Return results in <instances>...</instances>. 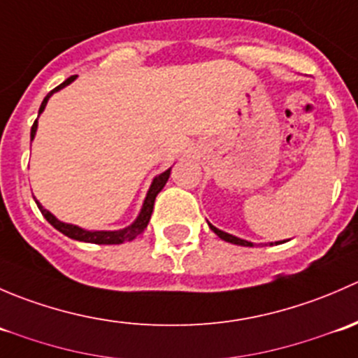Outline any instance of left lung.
Listing matches in <instances>:
<instances>
[{
    "instance_id": "8db88e82",
    "label": "left lung",
    "mask_w": 358,
    "mask_h": 358,
    "mask_svg": "<svg viewBox=\"0 0 358 358\" xmlns=\"http://www.w3.org/2000/svg\"><path fill=\"white\" fill-rule=\"evenodd\" d=\"M209 229H211L213 232H215L216 236L220 237V239L227 241V243L237 244V246H249V248L252 246V243H248V241H244V239H239V237H236V236H230V234H227V232H222V230H220V229H216V227H213L211 223H209ZM275 244H279V243H275Z\"/></svg>"
}]
</instances>
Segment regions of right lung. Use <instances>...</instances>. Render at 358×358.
I'll return each mask as SVG.
<instances>
[{"instance_id": "add662e5", "label": "right lung", "mask_w": 358, "mask_h": 358, "mask_svg": "<svg viewBox=\"0 0 358 358\" xmlns=\"http://www.w3.org/2000/svg\"><path fill=\"white\" fill-rule=\"evenodd\" d=\"M74 79H76V76H71V78H67L66 81L62 83V85H59L55 90H52V92H50L48 95L45 96V100H43L41 107H39V114L45 110V106H46V102H48L50 96H52L55 92H59L60 88H64V86L71 85ZM36 128H38V119H36L34 124H32V128H31V140L34 138ZM168 178H169V169H168V171L161 173L157 178H154L152 185H150V189H149V194H147V197H145V202H143V206H142V211H140L138 218L135 220V223H133V225H129V227H126V229H122V230H114V232H103V230H102V232H90V230H83V229H79V227H76V225L62 223V222H59V220H57L55 216L52 215V213L46 211V209L43 208V206L39 204L38 201H36V204H38L41 215L45 216L46 220H48L50 225H53L57 230H59V232H62L64 236L71 237V239L81 241V243H93V244H121V243H124V241L135 239L136 236H140V234H142L143 230L147 229V225H149L150 215H152L154 201H156L157 194L161 192L162 187L166 185Z\"/></svg>"}]
</instances>
